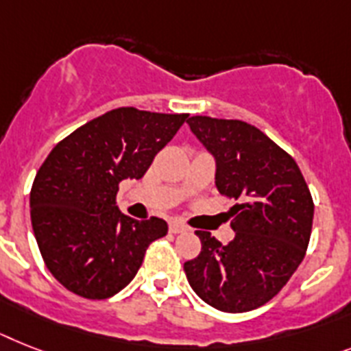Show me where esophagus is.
<instances>
[{"mask_svg": "<svg viewBox=\"0 0 351 351\" xmlns=\"http://www.w3.org/2000/svg\"><path fill=\"white\" fill-rule=\"evenodd\" d=\"M170 233H173V234H178V233H184V231H186V226L184 224H181V222H176V221H172L170 222Z\"/></svg>", "mask_w": 351, "mask_h": 351, "instance_id": "obj_1", "label": "esophagus"}]
</instances>
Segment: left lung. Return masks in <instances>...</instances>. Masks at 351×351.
<instances>
[{
    "label": "left lung",
    "mask_w": 351,
    "mask_h": 351,
    "mask_svg": "<svg viewBox=\"0 0 351 351\" xmlns=\"http://www.w3.org/2000/svg\"><path fill=\"white\" fill-rule=\"evenodd\" d=\"M215 159V186L239 204L230 210L234 239L208 231L199 256L184 263L188 283L222 312H249L282 291L305 258L314 202L296 161L251 123L192 117L186 121Z\"/></svg>",
    "instance_id": "left-lung-1"
}]
</instances>
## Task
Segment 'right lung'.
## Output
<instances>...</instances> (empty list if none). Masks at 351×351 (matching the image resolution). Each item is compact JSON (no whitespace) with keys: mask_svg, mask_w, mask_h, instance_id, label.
<instances>
[{"mask_svg":"<svg viewBox=\"0 0 351 351\" xmlns=\"http://www.w3.org/2000/svg\"><path fill=\"white\" fill-rule=\"evenodd\" d=\"M188 114L120 107L55 145L30 192L32 228L46 267L88 300L114 296L141 267L163 219L136 221L117 206L118 184L141 179Z\"/></svg>","mask_w":351,"mask_h":351,"instance_id":"obj_1","label":"right lung"}]
</instances>
